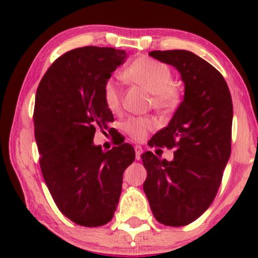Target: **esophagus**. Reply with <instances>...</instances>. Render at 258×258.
Masks as SVG:
<instances>
[{
	"mask_svg": "<svg viewBox=\"0 0 258 258\" xmlns=\"http://www.w3.org/2000/svg\"><path fill=\"white\" fill-rule=\"evenodd\" d=\"M135 150H136V159L139 160L141 159V155L143 154V148H142L141 146H136Z\"/></svg>",
	"mask_w": 258,
	"mask_h": 258,
	"instance_id": "esophagus-1",
	"label": "esophagus"
}]
</instances>
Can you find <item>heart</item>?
Here are the masks:
<instances>
[{"label": "heart", "mask_w": 258, "mask_h": 258, "mask_svg": "<svg viewBox=\"0 0 258 258\" xmlns=\"http://www.w3.org/2000/svg\"><path fill=\"white\" fill-rule=\"evenodd\" d=\"M123 78L143 86L152 92L153 105L160 110H171L179 103L180 91L173 84L172 70L167 64L153 58H139L126 68ZM103 100L111 112L121 108V92L114 79L103 85ZM156 122L150 117H131L122 125L123 131L135 141H143L147 133L155 128Z\"/></svg>", "instance_id": "heart-1"}]
</instances>
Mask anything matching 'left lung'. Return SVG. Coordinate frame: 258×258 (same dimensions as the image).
<instances>
[{
	"label": "left lung",
	"instance_id": "obj_1",
	"mask_svg": "<svg viewBox=\"0 0 258 258\" xmlns=\"http://www.w3.org/2000/svg\"><path fill=\"white\" fill-rule=\"evenodd\" d=\"M150 57L172 65L184 82V98L168 125L150 139V147L176 148L172 161L152 152L142 154L143 184L154 217L182 227L209 209L230 156L233 103L217 69L184 49L153 51Z\"/></svg>",
	"mask_w": 258,
	"mask_h": 258
}]
</instances>
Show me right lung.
I'll return each instance as SVG.
<instances>
[{
    "label": "right lung",
    "mask_w": 258,
    "mask_h": 258,
    "mask_svg": "<svg viewBox=\"0 0 258 258\" xmlns=\"http://www.w3.org/2000/svg\"><path fill=\"white\" fill-rule=\"evenodd\" d=\"M126 57L110 47L73 49L49 67L36 91L34 126L42 176L61 214L80 226L111 220L123 172L136 158L128 143L108 152L93 144L96 130L114 120L103 85Z\"/></svg>",
    "instance_id": "obj_1"
}]
</instances>
